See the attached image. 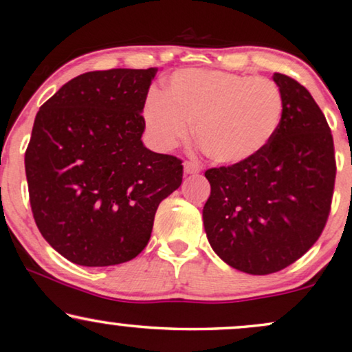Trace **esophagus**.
<instances>
[{
	"instance_id": "34e87169",
	"label": "esophagus",
	"mask_w": 352,
	"mask_h": 352,
	"mask_svg": "<svg viewBox=\"0 0 352 352\" xmlns=\"http://www.w3.org/2000/svg\"><path fill=\"white\" fill-rule=\"evenodd\" d=\"M183 170H185L186 175H192V174H197V172L201 170V167H199V164H196V162L186 161V162H183Z\"/></svg>"
}]
</instances>
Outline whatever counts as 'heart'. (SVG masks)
Listing matches in <instances>:
<instances>
[{
  "label": "heart",
  "instance_id": "heart-1",
  "mask_svg": "<svg viewBox=\"0 0 352 352\" xmlns=\"http://www.w3.org/2000/svg\"><path fill=\"white\" fill-rule=\"evenodd\" d=\"M284 96L268 78L217 70H180L166 92H151L143 120L153 142L170 150L195 135L212 161L239 164L270 145L284 120Z\"/></svg>",
  "mask_w": 352,
  "mask_h": 352
}]
</instances>
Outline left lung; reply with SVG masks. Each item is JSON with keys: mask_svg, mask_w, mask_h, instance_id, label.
I'll return each instance as SVG.
<instances>
[{"mask_svg": "<svg viewBox=\"0 0 352 352\" xmlns=\"http://www.w3.org/2000/svg\"><path fill=\"white\" fill-rule=\"evenodd\" d=\"M273 79L285 105L276 137L249 161L206 170L209 244L231 268L254 276L277 273L314 245L336 174L333 137L318 103L295 79Z\"/></svg>", "mask_w": 352, "mask_h": 352, "instance_id": "left-lung-1", "label": "left lung"}]
</instances>
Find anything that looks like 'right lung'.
I'll return each instance as SVG.
<instances>
[{
	"mask_svg": "<svg viewBox=\"0 0 352 352\" xmlns=\"http://www.w3.org/2000/svg\"><path fill=\"white\" fill-rule=\"evenodd\" d=\"M157 68L73 78L39 108L25 151L33 219L81 266L135 258L157 206L182 185V161L143 145L142 113Z\"/></svg>",
	"mask_w": 352,
	"mask_h": 352,
	"instance_id": "add662e5",
	"label": "right lung"
}]
</instances>
